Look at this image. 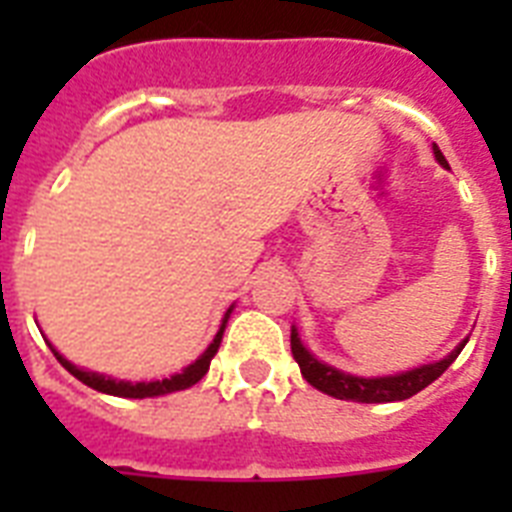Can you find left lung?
Instances as JSON below:
<instances>
[{
    "instance_id": "1",
    "label": "left lung",
    "mask_w": 512,
    "mask_h": 512,
    "mask_svg": "<svg viewBox=\"0 0 512 512\" xmlns=\"http://www.w3.org/2000/svg\"><path fill=\"white\" fill-rule=\"evenodd\" d=\"M433 154H436L438 164L449 167L444 159V154L438 151V146H433ZM462 340L457 348L449 353L446 358L436 361V364L417 366L412 372L390 374V377H356V374H345L340 369L329 364H321L319 358H313L308 353L297 329H292V356L300 364V372L313 388L327 393V396L342 398V401H358V404H388V401H404V398H412L414 393H420L422 388H428L430 382L438 380L441 374L452 366V361L460 356V350L465 348Z\"/></svg>"
}]
</instances>
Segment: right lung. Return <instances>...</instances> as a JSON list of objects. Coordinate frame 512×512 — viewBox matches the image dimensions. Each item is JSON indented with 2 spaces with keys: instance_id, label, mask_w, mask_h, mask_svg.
Instances as JSON below:
<instances>
[{
  "instance_id": "obj_1",
  "label": "right lung",
  "mask_w": 512,
  "mask_h": 512,
  "mask_svg": "<svg viewBox=\"0 0 512 512\" xmlns=\"http://www.w3.org/2000/svg\"><path fill=\"white\" fill-rule=\"evenodd\" d=\"M233 305L228 308V313H225L223 319V327H220V332L215 335V340L209 342V348L201 353L196 361H193L191 366H185L183 372L180 374H172V377H167V380H154V382H124V380H111V377H106V374H98V372H87V369H79V366H74L71 361H66V358L60 356L58 350L52 348V353H55V358H58L60 364L66 366L68 372L74 374L76 380L84 382V385H90L92 390H100V393H108V396H119V398H151V396H164V393H175V390H185L191 388V385H196V382L207 374L209 369V361L215 358L217 348H220V340H223V332H225V321H228V316H231Z\"/></svg>"
}]
</instances>
